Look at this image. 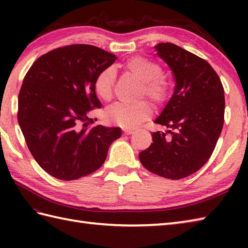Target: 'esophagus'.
<instances>
[{"instance_id":"1","label":"esophagus","mask_w":248,"mask_h":248,"mask_svg":"<svg viewBox=\"0 0 248 248\" xmlns=\"http://www.w3.org/2000/svg\"><path fill=\"white\" fill-rule=\"evenodd\" d=\"M132 133H134L133 130H130V129H124V134H125V135H131Z\"/></svg>"}]
</instances>
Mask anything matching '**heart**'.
Returning a JSON list of instances; mask_svg holds the SVG:
<instances>
[{"mask_svg": "<svg viewBox=\"0 0 248 248\" xmlns=\"http://www.w3.org/2000/svg\"><path fill=\"white\" fill-rule=\"evenodd\" d=\"M124 69L143 82L141 96L150 98L157 105L164 104L170 97V86L162 76L163 69L157 62L143 56H135L124 62ZM116 73L112 67L104 68L93 81L97 96L109 101L113 98ZM154 113V108L146 100L135 103L116 102L105 110V118L114 124L124 129H133L148 120Z\"/></svg>", "mask_w": 248, "mask_h": 248, "instance_id": "b5f03b06", "label": "heart"}]
</instances>
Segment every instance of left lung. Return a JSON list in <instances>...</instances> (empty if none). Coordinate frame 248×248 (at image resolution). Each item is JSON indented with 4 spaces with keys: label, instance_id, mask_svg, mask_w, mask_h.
I'll return each mask as SVG.
<instances>
[{
    "label": "left lung",
    "instance_id": "8db88e82",
    "mask_svg": "<svg viewBox=\"0 0 248 248\" xmlns=\"http://www.w3.org/2000/svg\"><path fill=\"white\" fill-rule=\"evenodd\" d=\"M176 81L175 92L155 123L170 130L152 133V143L139 157L157 176L178 180L191 176L212 155L222 132L224 87L207 61L171 43L155 46Z\"/></svg>",
    "mask_w": 248,
    "mask_h": 248
}]
</instances>
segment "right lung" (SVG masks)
<instances>
[{"label":"right lung","mask_w":248,"mask_h":248,"mask_svg":"<svg viewBox=\"0 0 248 248\" xmlns=\"http://www.w3.org/2000/svg\"><path fill=\"white\" fill-rule=\"evenodd\" d=\"M116 59L92 45H69L41 55L26 72L18 123L31 155L49 175L70 181L96 171L121 136L120 128L94 124L88 116L101 108L94 78Z\"/></svg>","instance_id":"add662e5"}]
</instances>
